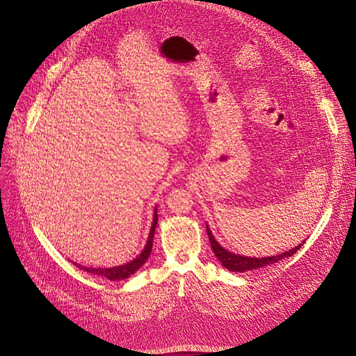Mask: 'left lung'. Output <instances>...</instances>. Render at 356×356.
<instances>
[{
    "label": "left lung",
    "instance_id": "1",
    "mask_svg": "<svg viewBox=\"0 0 356 356\" xmlns=\"http://www.w3.org/2000/svg\"><path fill=\"white\" fill-rule=\"evenodd\" d=\"M206 230H207V234H209V241H210V245H211V249L213 252H215L216 257L219 259V262L226 268L229 269L230 272H248V270H254V269H260V268H265V266H269V265H273L276 262H279V260L285 259V257H289L292 256L293 253H296L302 245L299 243L298 246L289 249L288 252H283L280 254H275V256H268V257H249V256H242V254H236L233 252H229L227 249H225L216 239L215 236H213L209 225H206Z\"/></svg>",
    "mask_w": 356,
    "mask_h": 356
}]
</instances>
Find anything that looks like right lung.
Returning a JSON list of instances; mask_svg holds the SVG:
<instances>
[{
	"instance_id": "1",
	"label": "right lung",
	"mask_w": 356,
	"mask_h": 356,
	"mask_svg": "<svg viewBox=\"0 0 356 356\" xmlns=\"http://www.w3.org/2000/svg\"><path fill=\"white\" fill-rule=\"evenodd\" d=\"M156 226H157V206L154 207V215H153V222H152V227H150V232H149V238H147V242L143 248V250L140 252V254H137L133 260H130V262L124 264V265H120V266H113V268H87V266H83V265H79L77 262H73L76 266H79L80 269L88 272V273H92V275H97V276H102V277H106L108 280H123V279H127L129 276H131L133 273H136L141 266H143L147 259L152 253V248H153V238H154V230H156Z\"/></svg>"
}]
</instances>
